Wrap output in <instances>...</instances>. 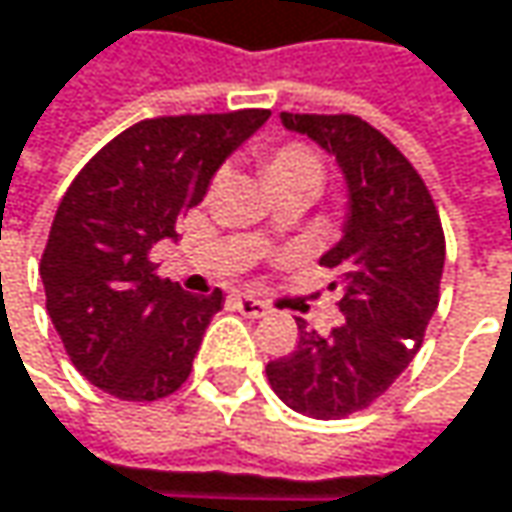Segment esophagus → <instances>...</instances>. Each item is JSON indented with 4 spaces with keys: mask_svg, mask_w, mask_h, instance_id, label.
Here are the masks:
<instances>
[{
    "mask_svg": "<svg viewBox=\"0 0 512 512\" xmlns=\"http://www.w3.org/2000/svg\"><path fill=\"white\" fill-rule=\"evenodd\" d=\"M234 304H237V310H240L243 316H249V319H260V316L269 313V307L263 302H257V299H252V296H237Z\"/></svg>",
    "mask_w": 512,
    "mask_h": 512,
    "instance_id": "1",
    "label": "esophagus"
}]
</instances>
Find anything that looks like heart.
<instances>
[{"label":"heart","mask_w":512,"mask_h":512,"mask_svg":"<svg viewBox=\"0 0 512 512\" xmlns=\"http://www.w3.org/2000/svg\"><path fill=\"white\" fill-rule=\"evenodd\" d=\"M263 175H266V181H269L272 190H284V187H293V184H313L319 190L322 161L304 143H284V146H275L272 152H266V158H263ZM272 234H275V228L272 225H263L257 231V240L260 243H269Z\"/></svg>","instance_id":"heart-1"}]
</instances>
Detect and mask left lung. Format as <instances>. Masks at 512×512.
<instances>
[{
	"mask_svg": "<svg viewBox=\"0 0 512 512\" xmlns=\"http://www.w3.org/2000/svg\"><path fill=\"white\" fill-rule=\"evenodd\" d=\"M281 125L331 155L346 184L340 240L319 257L337 272L343 325L322 337L296 319L299 346L266 375L296 413L343 419L387 393L422 346L440 302V213L410 161L360 117L281 114Z\"/></svg>",
	"mask_w": 512,
	"mask_h": 512,
	"instance_id": "left-lung-1",
	"label": "left lung"
}]
</instances>
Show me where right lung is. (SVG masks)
I'll use <instances>...</instances> for the list:
<instances>
[{
    "mask_svg": "<svg viewBox=\"0 0 512 512\" xmlns=\"http://www.w3.org/2000/svg\"><path fill=\"white\" fill-rule=\"evenodd\" d=\"M266 119L269 111L146 119L75 175L40 278L52 325L93 387L122 401H158L187 381L225 296H190L158 278L149 249L178 240V219Z\"/></svg>",
    "mask_w": 512,
    "mask_h": 512,
    "instance_id": "obj_1",
    "label": "right lung"
}]
</instances>
